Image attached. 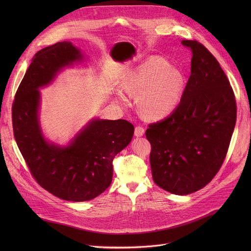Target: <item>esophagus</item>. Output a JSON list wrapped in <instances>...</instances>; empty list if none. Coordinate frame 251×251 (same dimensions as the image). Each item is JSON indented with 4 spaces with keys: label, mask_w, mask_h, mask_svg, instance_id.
Returning a JSON list of instances; mask_svg holds the SVG:
<instances>
[{
    "label": "esophagus",
    "mask_w": 251,
    "mask_h": 251,
    "mask_svg": "<svg viewBox=\"0 0 251 251\" xmlns=\"http://www.w3.org/2000/svg\"><path fill=\"white\" fill-rule=\"evenodd\" d=\"M144 132H146V130H144V128L142 126H136L135 127V130H134V135L135 136L140 137L144 134Z\"/></svg>",
    "instance_id": "obj_1"
}]
</instances>
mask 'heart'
<instances>
[{"label":"heart","instance_id":"obj_1","mask_svg":"<svg viewBox=\"0 0 251 251\" xmlns=\"http://www.w3.org/2000/svg\"><path fill=\"white\" fill-rule=\"evenodd\" d=\"M130 95L141 94L139 109L150 119H160L172 112L183 91V76L163 58H151L142 64L124 81ZM120 100L125 98L120 95Z\"/></svg>","mask_w":251,"mask_h":251}]
</instances>
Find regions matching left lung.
I'll use <instances>...</instances> for the list:
<instances>
[{
  "mask_svg": "<svg viewBox=\"0 0 251 251\" xmlns=\"http://www.w3.org/2000/svg\"><path fill=\"white\" fill-rule=\"evenodd\" d=\"M192 52L191 74L177 108L151 123L150 161L157 186L186 195L217 175L230 146L237 105L229 79L217 59L196 41H182Z\"/></svg>",
  "mask_w": 251,
  "mask_h": 251,
  "instance_id": "8db88e82",
  "label": "left lung"
}]
</instances>
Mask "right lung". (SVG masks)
Returning <instances> with one entry per match:
<instances>
[{
    "mask_svg": "<svg viewBox=\"0 0 251 251\" xmlns=\"http://www.w3.org/2000/svg\"><path fill=\"white\" fill-rule=\"evenodd\" d=\"M80 59V51L69 42L37 51L12 104L13 132L30 174L43 188L70 201L94 200L111 185L114 157L134 133V126L123 119H98L67 148L45 140L37 118L38 88L50 83L61 68Z\"/></svg>",
    "mask_w": 251,
    "mask_h": 251,
    "instance_id": "right-lung-1",
    "label": "right lung"
}]
</instances>
